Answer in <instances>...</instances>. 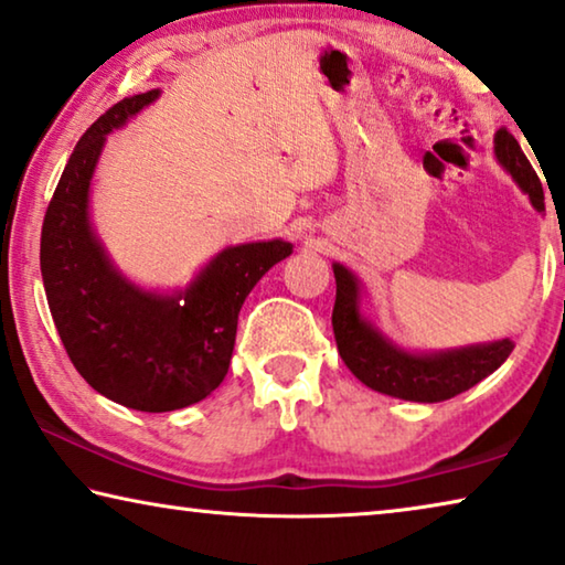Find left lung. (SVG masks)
<instances>
[{
    "label": "left lung",
    "instance_id": "8db88e82",
    "mask_svg": "<svg viewBox=\"0 0 565 565\" xmlns=\"http://www.w3.org/2000/svg\"><path fill=\"white\" fill-rule=\"evenodd\" d=\"M494 154L515 182L523 188L537 210L543 205V184L537 180L533 164L520 149L518 139L508 129L494 134ZM337 297L332 309V330L337 350L344 365L358 381L377 393L403 401L439 403L469 391L471 385L494 373L515 344L510 340L477 344V348L439 352V355H411L385 342L358 311L360 286L348 268L334 264Z\"/></svg>",
    "mask_w": 565,
    "mask_h": 565
}]
</instances>
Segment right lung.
Returning a JSON list of instances; mask_svg holds the SVG:
<instances>
[{"mask_svg": "<svg viewBox=\"0 0 565 565\" xmlns=\"http://www.w3.org/2000/svg\"><path fill=\"white\" fill-rule=\"evenodd\" d=\"M159 96L114 104L83 134L50 198L40 271L50 315L83 381L114 403L162 414L207 398L228 373L243 301L291 243L225 248L180 297L131 286L100 250L88 223V184L106 134Z\"/></svg>", "mask_w": 565, "mask_h": 565, "instance_id": "1", "label": "right lung"}]
</instances>
